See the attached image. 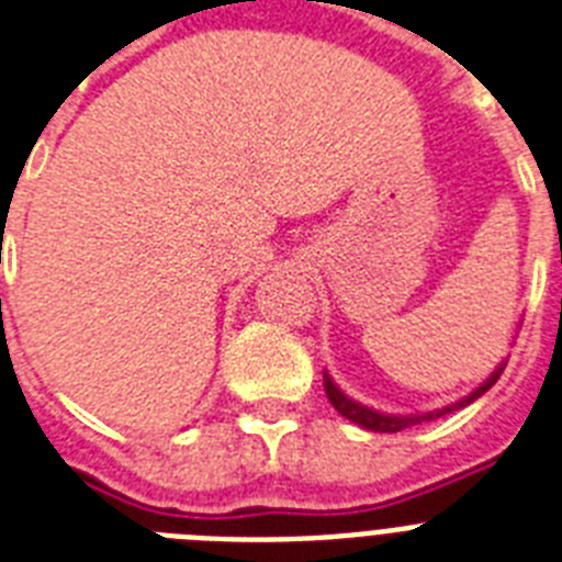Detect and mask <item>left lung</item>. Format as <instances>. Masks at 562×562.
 <instances>
[{
    "mask_svg": "<svg viewBox=\"0 0 562 562\" xmlns=\"http://www.w3.org/2000/svg\"><path fill=\"white\" fill-rule=\"evenodd\" d=\"M505 363H508V360H503V363H499V367H496L494 372H491V375H487L485 381L476 386V390L468 392L464 398L453 401V404H447V407L430 409V413L395 415V413H381V409L363 407L360 401L349 398V395H346V392L340 390L335 381H331V375H328V372H323V386H326V395H328V401H331V407L344 415V418H349V422L358 424V427H363V430H372V432H398V430H407V427H413V424L432 422V418H439V415H447V413H453V409H462V407H468V404H473L479 395H485V392L491 390L496 381H499Z\"/></svg>",
    "mask_w": 562,
    "mask_h": 562,
    "instance_id": "obj_1",
    "label": "left lung"
}]
</instances>
